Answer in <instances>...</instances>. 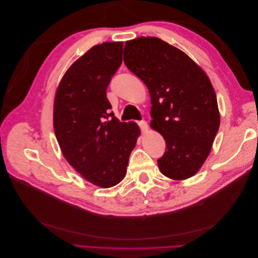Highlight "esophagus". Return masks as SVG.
Returning a JSON list of instances; mask_svg holds the SVG:
<instances>
[{"instance_id": "34e87169", "label": "esophagus", "mask_w": 258, "mask_h": 258, "mask_svg": "<svg viewBox=\"0 0 258 258\" xmlns=\"http://www.w3.org/2000/svg\"><path fill=\"white\" fill-rule=\"evenodd\" d=\"M138 124H139V127H140V129H141V131L143 132V134H145V132L148 129L147 122L145 120H140V121H138Z\"/></svg>"}]
</instances>
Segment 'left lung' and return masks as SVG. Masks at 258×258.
<instances>
[{"mask_svg": "<svg viewBox=\"0 0 258 258\" xmlns=\"http://www.w3.org/2000/svg\"><path fill=\"white\" fill-rule=\"evenodd\" d=\"M123 62L150 91L151 127L166 141V152L157 160L161 173L172 179L195 175L220 128L209 77L185 52L158 37L126 42Z\"/></svg>", "mask_w": 258, "mask_h": 258, "instance_id": "obj_1", "label": "left lung"}]
</instances>
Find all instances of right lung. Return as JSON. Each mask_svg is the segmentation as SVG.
I'll return each instance as SVG.
<instances>
[{
	"instance_id": "obj_1",
	"label": "right lung",
	"mask_w": 258,
	"mask_h": 258,
	"mask_svg": "<svg viewBox=\"0 0 258 258\" xmlns=\"http://www.w3.org/2000/svg\"><path fill=\"white\" fill-rule=\"evenodd\" d=\"M122 62V42L93 46L69 68L53 103L54 135L64 158L97 186L108 188L126 175L140 129L114 116L106 89Z\"/></svg>"
}]
</instances>
